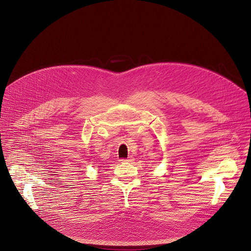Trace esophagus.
I'll use <instances>...</instances> for the list:
<instances>
[{"label":"esophagus","instance_id":"esophagus-1","mask_svg":"<svg viewBox=\"0 0 251 251\" xmlns=\"http://www.w3.org/2000/svg\"><path fill=\"white\" fill-rule=\"evenodd\" d=\"M131 160H133V157H132V156H130V157H128V158H126V159H124V158L119 159L120 162H129V161H131Z\"/></svg>","mask_w":251,"mask_h":251}]
</instances>
